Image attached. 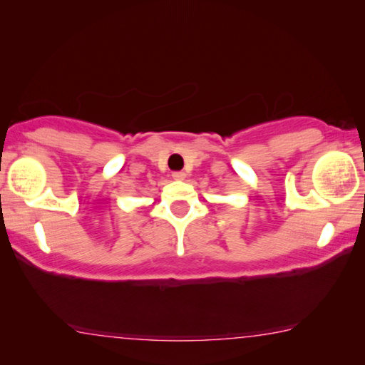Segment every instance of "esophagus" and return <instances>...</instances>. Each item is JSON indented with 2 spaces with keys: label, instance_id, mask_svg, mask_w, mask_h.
<instances>
[{
  "label": "esophagus",
  "instance_id": "34e87169",
  "mask_svg": "<svg viewBox=\"0 0 365 365\" xmlns=\"http://www.w3.org/2000/svg\"><path fill=\"white\" fill-rule=\"evenodd\" d=\"M171 177H173V180H185L187 175L183 173V171H173V175H171Z\"/></svg>",
  "mask_w": 365,
  "mask_h": 365
}]
</instances>
